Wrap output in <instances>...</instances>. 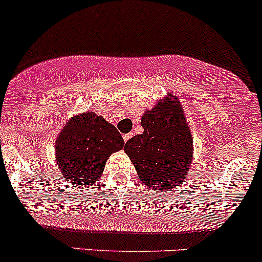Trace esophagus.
<instances>
[{
	"label": "esophagus",
	"instance_id": "esophagus-1",
	"mask_svg": "<svg viewBox=\"0 0 262 262\" xmlns=\"http://www.w3.org/2000/svg\"><path fill=\"white\" fill-rule=\"evenodd\" d=\"M132 137H133V133H128V134H124V136H123V140H124V142L126 143V142H128L129 139H130Z\"/></svg>",
	"mask_w": 262,
	"mask_h": 262
}]
</instances>
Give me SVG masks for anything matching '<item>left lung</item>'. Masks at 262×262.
I'll return each instance as SVG.
<instances>
[{"instance_id":"8db88e82","label":"left lung","mask_w":262,"mask_h":262,"mask_svg":"<svg viewBox=\"0 0 262 262\" xmlns=\"http://www.w3.org/2000/svg\"><path fill=\"white\" fill-rule=\"evenodd\" d=\"M140 124L143 134L134 136L124 146L140 182L154 190L182 184L192 160V137L179 98L168 94L145 111Z\"/></svg>"}]
</instances>
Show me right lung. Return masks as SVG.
I'll return each mask as SVG.
<instances>
[{"label":"right lung","instance_id":"right-lung-1","mask_svg":"<svg viewBox=\"0 0 262 262\" xmlns=\"http://www.w3.org/2000/svg\"><path fill=\"white\" fill-rule=\"evenodd\" d=\"M124 140L118 129L94 112L72 117L56 140V163L62 177L76 185H93L112 153Z\"/></svg>","mask_w":262,"mask_h":262}]
</instances>
